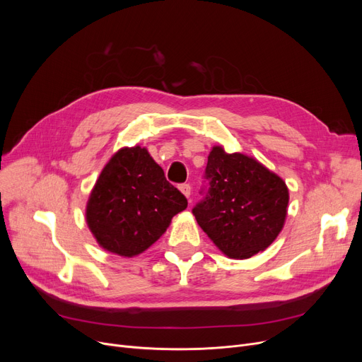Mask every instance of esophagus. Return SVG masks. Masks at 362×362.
<instances>
[{"label": "esophagus", "mask_w": 362, "mask_h": 362, "mask_svg": "<svg viewBox=\"0 0 362 362\" xmlns=\"http://www.w3.org/2000/svg\"><path fill=\"white\" fill-rule=\"evenodd\" d=\"M179 189H180V192H182L186 198L191 197L192 187H191V185H189V183H183V185H180V186H179Z\"/></svg>", "instance_id": "obj_1"}]
</instances>
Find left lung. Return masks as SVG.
Masks as SVG:
<instances>
[{
  "instance_id": "left-lung-1",
  "label": "left lung",
  "mask_w": 362,
  "mask_h": 362,
  "mask_svg": "<svg viewBox=\"0 0 362 362\" xmlns=\"http://www.w3.org/2000/svg\"><path fill=\"white\" fill-rule=\"evenodd\" d=\"M204 177L208 189L192 213L217 248L235 259L267 250L288 214L283 179L255 158L227 154L223 146L211 149Z\"/></svg>"
}]
</instances>
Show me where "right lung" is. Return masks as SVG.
I'll list each match as a JSON object with an SVG mask.
<instances>
[{
  "label": "right lung",
  "mask_w": 362,
  "mask_h": 362,
  "mask_svg": "<svg viewBox=\"0 0 362 362\" xmlns=\"http://www.w3.org/2000/svg\"><path fill=\"white\" fill-rule=\"evenodd\" d=\"M187 199L139 145L122 148L103 168L86 205V223L101 248L135 257L157 242Z\"/></svg>",
  "instance_id": "right-lung-1"
}]
</instances>
